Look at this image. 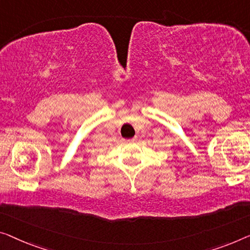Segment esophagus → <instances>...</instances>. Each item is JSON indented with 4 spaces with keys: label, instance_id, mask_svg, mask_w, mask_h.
<instances>
[{
    "label": "esophagus",
    "instance_id": "esophagus-1",
    "mask_svg": "<svg viewBox=\"0 0 250 250\" xmlns=\"http://www.w3.org/2000/svg\"><path fill=\"white\" fill-rule=\"evenodd\" d=\"M137 140V138L135 137V138H132V139H128V140H125V141H128V143H131V141H136Z\"/></svg>",
    "mask_w": 250,
    "mask_h": 250
}]
</instances>
